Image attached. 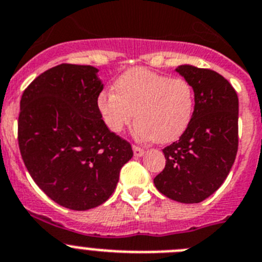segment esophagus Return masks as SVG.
Wrapping results in <instances>:
<instances>
[{"label": "esophagus", "instance_id": "1", "mask_svg": "<svg viewBox=\"0 0 262 262\" xmlns=\"http://www.w3.org/2000/svg\"><path fill=\"white\" fill-rule=\"evenodd\" d=\"M133 152H134V157H142L143 152H145V150H143L142 147H140V146L137 145H133Z\"/></svg>", "mask_w": 262, "mask_h": 262}]
</instances>
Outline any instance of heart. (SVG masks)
<instances>
[{
  "mask_svg": "<svg viewBox=\"0 0 262 262\" xmlns=\"http://www.w3.org/2000/svg\"><path fill=\"white\" fill-rule=\"evenodd\" d=\"M115 91L98 96V110L107 128L121 133L134 119L140 141L168 143L179 140L194 114V89L185 78H171L145 68H133L115 82Z\"/></svg>",
  "mask_w": 262,
  "mask_h": 262,
  "instance_id": "heart-1",
  "label": "heart"
}]
</instances>
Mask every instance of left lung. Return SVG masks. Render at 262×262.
<instances>
[{
    "instance_id": "8db88e82",
    "label": "left lung",
    "mask_w": 262,
    "mask_h": 262,
    "mask_svg": "<svg viewBox=\"0 0 262 262\" xmlns=\"http://www.w3.org/2000/svg\"><path fill=\"white\" fill-rule=\"evenodd\" d=\"M176 72L194 89V114L180 140L163 148L166 167L154 184L173 201L199 204L222 185L235 162L239 99L214 70L180 65Z\"/></svg>"
}]
</instances>
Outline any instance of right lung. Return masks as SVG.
Segmentation results:
<instances>
[{"mask_svg": "<svg viewBox=\"0 0 262 262\" xmlns=\"http://www.w3.org/2000/svg\"><path fill=\"white\" fill-rule=\"evenodd\" d=\"M96 73L72 63L41 73L23 91L18 117L20 155L31 178L49 199L78 211L107 201L133 157L130 143L100 116Z\"/></svg>", "mask_w": 262, "mask_h": 262, "instance_id": "add662e5", "label": "right lung"}]
</instances>
